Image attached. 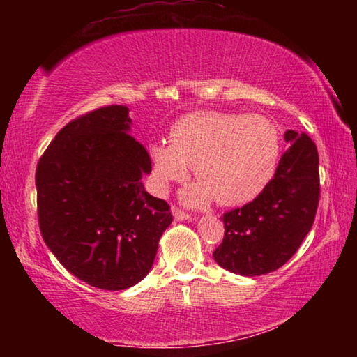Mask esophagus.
<instances>
[{"mask_svg":"<svg viewBox=\"0 0 357 357\" xmlns=\"http://www.w3.org/2000/svg\"><path fill=\"white\" fill-rule=\"evenodd\" d=\"M173 217H174V220H178V222H181V220H190L192 219V215L189 214V213H184L183 209H179V208H176V206H173Z\"/></svg>","mask_w":357,"mask_h":357,"instance_id":"1","label":"esophagus"}]
</instances>
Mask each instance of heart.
I'll list each match as a JSON object with an SVG mask.
<instances>
[{"label":"heart","instance_id":"heart-1","mask_svg":"<svg viewBox=\"0 0 357 357\" xmlns=\"http://www.w3.org/2000/svg\"><path fill=\"white\" fill-rule=\"evenodd\" d=\"M155 189L183 181L189 167L200 179L183 192L189 204L215 198L223 206L253 202L271 184L280 159L279 130L259 114L195 112L168 130V143L148 149Z\"/></svg>","mask_w":357,"mask_h":357}]
</instances>
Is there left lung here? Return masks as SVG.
Segmentation results:
<instances>
[{"label":"left lung","mask_w":357,"mask_h":357,"mask_svg":"<svg viewBox=\"0 0 357 357\" xmlns=\"http://www.w3.org/2000/svg\"><path fill=\"white\" fill-rule=\"evenodd\" d=\"M289 148L261 195L223 214L217 264L229 273L255 277L285 264L310 231L319 202L318 151L307 134L287 130Z\"/></svg>","instance_id":"8db88e82"}]
</instances>
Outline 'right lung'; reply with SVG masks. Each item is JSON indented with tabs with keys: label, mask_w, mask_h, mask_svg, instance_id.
Segmentation results:
<instances>
[{
	"label": "right lung",
	"mask_w": 357,
	"mask_h": 357,
	"mask_svg": "<svg viewBox=\"0 0 357 357\" xmlns=\"http://www.w3.org/2000/svg\"><path fill=\"white\" fill-rule=\"evenodd\" d=\"M124 105L100 107L58 132L36 168L38 217L48 249L88 285L118 291L149 273L170 206L144 190L146 148Z\"/></svg>",
	"instance_id": "add662e5"
}]
</instances>
